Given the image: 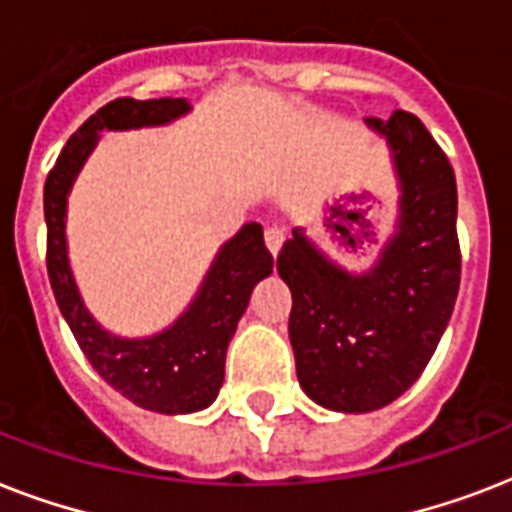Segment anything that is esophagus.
Here are the masks:
<instances>
[{
	"label": "esophagus",
	"mask_w": 512,
	"mask_h": 512,
	"mask_svg": "<svg viewBox=\"0 0 512 512\" xmlns=\"http://www.w3.org/2000/svg\"><path fill=\"white\" fill-rule=\"evenodd\" d=\"M265 244L271 249L273 255L279 252L281 244H284V228L279 223H268L265 225Z\"/></svg>",
	"instance_id": "obj_1"
}]
</instances>
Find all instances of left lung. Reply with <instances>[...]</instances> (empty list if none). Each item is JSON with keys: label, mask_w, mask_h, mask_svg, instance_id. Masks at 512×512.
Masks as SVG:
<instances>
[{"label": "left lung", "mask_w": 512, "mask_h": 512, "mask_svg": "<svg viewBox=\"0 0 512 512\" xmlns=\"http://www.w3.org/2000/svg\"><path fill=\"white\" fill-rule=\"evenodd\" d=\"M393 148L401 217L380 263L364 276L329 263L303 231L276 268L292 292L289 340L300 388L335 412H374L428 366L460 292L457 183L446 154L409 111L366 119Z\"/></svg>", "instance_id": "8db88e82"}]
</instances>
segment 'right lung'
Here are the masks:
<instances>
[{
    "mask_svg": "<svg viewBox=\"0 0 512 512\" xmlns=\"http://www.w3.org/2000/svg\"><path fill=\"white\" fill-rule=\"evenodd\" d=\"M188 111L185 100L116 98L98 108L68 138L44 183L47 220V273L52 292L79 348L114 390L132 404L162 414L199 412L215 401L223 385L225 350L249 295L273 271V255L263 241V225L247 223L209 268L193 305L167 332L146 340L108 335L84 308L66 255V196L76 172L92 151L98 130H130L164 124Z\"/></svg>",
    "mask_w": 512,
    "mask_h": 512,
    "instance_id": "add662e5",
    "label": "right lung"
}]
</instances>
